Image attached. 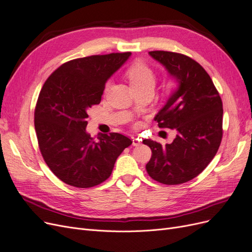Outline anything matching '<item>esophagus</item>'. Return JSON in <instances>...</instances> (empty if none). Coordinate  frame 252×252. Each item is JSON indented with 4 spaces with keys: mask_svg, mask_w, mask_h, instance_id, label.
<instances>
[{
    "mask_svg": "<svg viewBox=\"0 0 252 252\" xmlns=\"http://www.w3.org/2000/svg\"><path fill=\"white\" fill-rule=\"evenodd\" d=\"M142 144V139L138 138V137H132V146L137 147Z\"/></svg>",
    "mask_w": 252,
    "mask_h": 252,
    "instance_id": "esophagus-1",
    "label": "esophagus"
}]
</instances>
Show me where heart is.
<instances>
[{
  "instance_id": "b5f03b06",
  "label": "heart",
  "mask_w": 252,
  "mask_h": 252,
  "mask_svg": "<svg viewBox=\"0 0 252 252\" xmlns=\"http://www.w3.org/2000/svg\"><path fill=\"white\" fill-rule=\"evenodd\" d=\"M127 76L130 86L133 90L154 88L155 74L152 69L143 63H135L128 69Z\"/></svg>"
}]
</instances>
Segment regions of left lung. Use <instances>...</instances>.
<instances>
[{"mask_svg":"<svg viewBox=\"0 0 252 252\" xmlns=\"http://www.w3.org/2000/svg\"><path fill=\"white\" fill-rule=\"evenodd\" d=\"M149 55L177 83L154 118L160 128L175 129L177 135L165 146L143 140L152 150L146 168L159 183L182 184L202 173L217 153L222 138V101L212 79L194 60L163 50Z\"/></svg>","mask_w":252,"mask_h":252,"instance_id":"8db88e82","label":"left lung"}]
</instances>
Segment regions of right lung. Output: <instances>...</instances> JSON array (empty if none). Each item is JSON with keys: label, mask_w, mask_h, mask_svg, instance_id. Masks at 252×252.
<instances>
[{"label": "right lung", "mask_w": 252, "mask_h": 252, "mask_svg": "<svg viewBox=\"0 0 252 252\" xmlns=\"http://www.w3.org/2000/svg\"><path fill=\"white\" fill-rule=\"evenodd\" d=\"M131 53L75 59L60 66L44 83L35 108L40 152L50 170L78 188L96 186L109 178L115 162L132 140L120 133L98 142L87 132L88 109L101 101L108 78Z\"/></svg>", "instance_id": "1"}]
</instances>
